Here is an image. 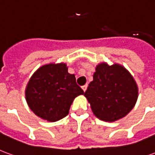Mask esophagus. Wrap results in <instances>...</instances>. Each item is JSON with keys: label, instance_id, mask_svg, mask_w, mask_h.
<instances>
[{"label": "esophagus", "instance_id": "obj_1", "mask_svg": "<svg viewBox=\"0 0 155 155\" xmlns=\"http://www.w3.org/2000/svg\"><path fill=\"white\" fill-rule=\"evenodd\" d=\"M86 89H87V84H84V85H83L82 86V90L85 92V91H86Z\"/></svg>", "mask_w": 155, "mask_h": 155}]
</instances>
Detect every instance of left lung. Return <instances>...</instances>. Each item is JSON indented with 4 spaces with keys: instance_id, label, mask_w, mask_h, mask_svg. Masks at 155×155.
<instances>
[{
    "instance_id": "left-lung-1",
    "label": "left lung",
    "mask_w": 155,
    "mask_h": 155,
    "mask_svg": "<svg viewBox=\"0 0 155 155\" xmlns=\"http://www.w3.org/2000/svg\"><path fill=\"white\" fill-rule=\"evenodd\" d=\"M84 96L95 116L113 122L133 109L138 98V87L125 68L101 63L95 69L93 81L89 84Z\"/></svg>"
}]
</instances>
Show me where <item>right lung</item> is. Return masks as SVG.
Returning a JSON list of instances; mask_svg holds the SVG:
<instances>
[{"label":"right lung","instance_id":"obj_1","mask_svg":"<svg viewBox=\"0 0 155 155\" xmlns=\"http://www.w3.org/2000/svg\"><path fill=\"white\" fill-rule=\"evenodd\" d=\"M84 91L66 64H49L35 71L25 90L29 107L43 120L54 122L69 114L74 99Z\"/></svg>","mask_w":155,"mask_h":155}]
</instances>
